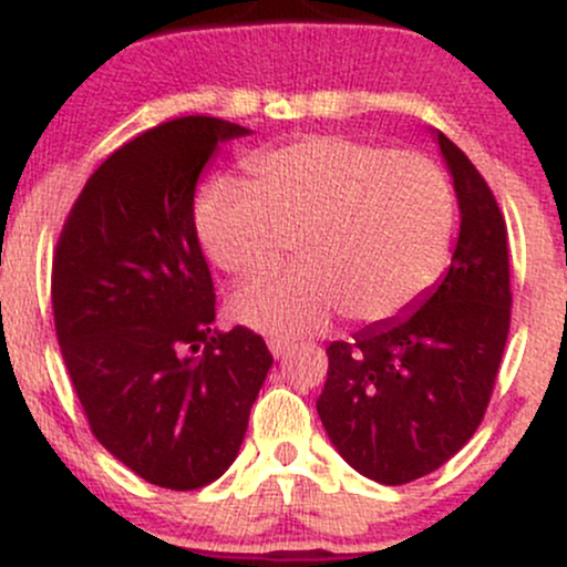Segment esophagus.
<instances>
[{"label": "esophagus", "mask_w": 567, "mask_h": 567, "mask_svg": "<svg viewBox=\"0 0 567 567\" xmlns=\"http://www.w3.org/2000/svg\"><path fill=\"white\" fill-rule=\"evenodd\" d=\"M288 349H290V341H285V338H269V351L277 357V360L279 357H285V351Z\"/></svg>", "instance_id": "esophagus-1"}]
</instances>
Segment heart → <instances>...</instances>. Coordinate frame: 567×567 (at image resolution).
<instances>
[{"label":"heart","mask_w":567,"mask_h":567,"mask_svg":"<svg viewBox=\"0 0 567 567\" xmlns=\"http://www.w3.org/2000/svg\"><path fill=\"white\" fill-rule=\"evenodd\" d=\"M250 184L216 175L199 186L202 250L234 277H264L296 239L298 269L247 285L231 315L275 336L317 333L402 315L434 282L451 245L447 175L419 152H389L349 135H309L245 159Z\"/></svg>","instance_id":"b5f03b06"}]
</instances>
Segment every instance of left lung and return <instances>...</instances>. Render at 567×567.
<instances>
[{"label":"left lung","instance_id":"left-lung-1","mask_svg":"<svg viewBox=\"0 0 567 567\" xmlns=\"http://www.w3.org/2000/svg\"><path fill=\"white\" fill-rule=\"evenodd\" d=\"M432 133L461 213L451 269L400 317L330 343L317 400L336 451L381 485L413 483L472 440L509 336L504 216L470 157Z\"/></svg>","mask_w":567,"mask_h":567}]
</instances>
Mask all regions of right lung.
<instances>
[{"mask_svg": "<svg viewBox=\"0 0 567 567\" xmlns=\"http://www.w3.org/2000/svg\"><path fill=\"white\" fill-rule=\"evenodd\" d=\"M252 130L181 116L90 175L53 261L63 362L90 429L146 483L197 491L245 440L271 354L247 328H213L216 292L194 226L197 181Z\"/></svg>", "mask_w": 567, "mask_h": 567, "instance_id": "obj_1", "label": "right lung"}]
</instances>
